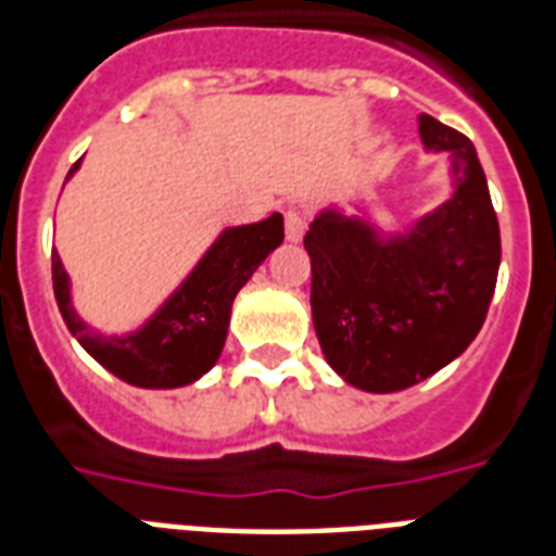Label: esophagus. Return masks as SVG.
Listing matches in <instances>:
<instances>
[{"instance_id":"esophagus-1","label":"esophagus","mask_w":556,"mask_h":556,"mask_svg":"<svg viewBox=\"0 0 556 556\" xmlns=\"http://www.w3.org/2000/svg\"><path fill=\"white\" fill-rule=\"evenodd\" d=\"M305 233V218L300 210H288L286 213V236H288V242H300Z\"/></svg>"}]
</instances>
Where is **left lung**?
Returning a JSON list of instances; mask_svg holds the SVG:
<instances>
[{
    "mask_svg": "<svg viewBox=\"0 0 556 556\" xmlns=\"http://www.w3.org/2000/svg\"><path fill=\"white\" fill-rule=\"evenodd\" d=\"M418 132L424 150L447 155V201L401 233L326 207L303 239L323 355L346 383L378 395L415 387L473 343L502 260L476 147L430 115H418Z\"/></svg>",
    "mask_w": 556,
    "mask_h": 556,
    "instance_id": "1",
    "label": "left lung"
}]
</instances>
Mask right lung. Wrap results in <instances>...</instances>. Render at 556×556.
<instances>
[{
    "mask_svg": "<svg viewBox=\"0 0 556 556\" xmlns=\"http://www.w3.org/2000/svg\"><path fill=\"white\" fill-rule=\"evenodd\" d=\"M80 161L68 169V178ZM65 178V181H68ZM286 239L282 216L225 227L173 294L132 331L106 334L83 320L72 303V279L60 253H51L54 296L74 340L115 378L141 389H178L216 366L227 340L236 294Z\"/></svg>",
    "mask_w": 556,
    "mask_h": 556,
    "instance_id": "right-lung-1",
    "label": "right lung"
}]
</instances>
